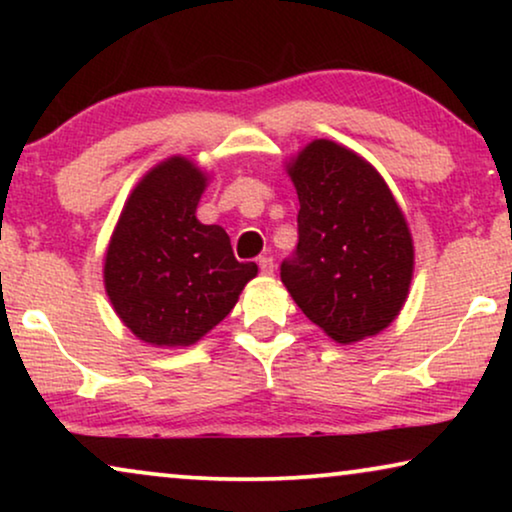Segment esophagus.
<instances>
[{"instance_id": "1", "label": "esophagus", "mask_w": 512, "mask_h": 512, "mask_svg": "<svg viewBox=\"0 0 512 512\" xmlns=\"http://www.w3.org/2000/svg\"><path fill=\"white\" fill-rule=\"evenodd\" d=\"M258 268H261L263 275H272L275 272V261L270 256H261L258 258Z\"/></svg>"}]
</instances>
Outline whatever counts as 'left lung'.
Instances as JSON below:
<instances>
[{
  "label": "left lung",
  "mask_w": 512,
  "mask_h": 512,
  "mask_svg": "<svg viewBox=\"0 0 512 512\" xmlns=\"http://www.w3.org/2000/svg\"><path fill=\"white\" fill-rule=\"evenodd\" d=\"M298 193V249L282 282L340 345L384 331L410 293L415 244L382 174L359 153L314 139L286 163Z\"/></svg>",
  "instance_id": "8db88e82"
}]
</instances>
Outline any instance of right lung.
<instances>
[{
	"instance_id": "right-lung-1",
	"label": "right lung",
	"mask_w": 512,
	"mask_h": 512,
	"mask_svg": "<svg viewBox=\"0 0 512 512\" xmlns=\"http://www.w3.org/2000/svg\"><path fill=\"white\" fill-rule=\"evenodd\" d=\"M209 174L186 156L153 165L125 200L104 254V291L146 345L191 347L221 324L256 263L233 256L221 226L198 221Z\"/></svg>"
}]
</instances>
